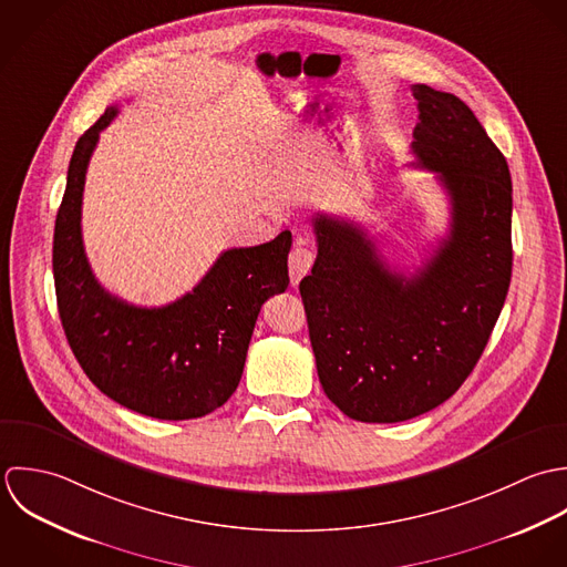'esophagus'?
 <instances>
[{"label": "esophagus", "mask_w": 567, "mask_h": 567, "mask_svg": "<svg viewBox=\"0 0 567 567\" xmlns=\"http://www.w3.org/2000/svg\"><path fill=\"white\" fill-rule=\"evenodd\" d=\"M316 254L305 247V245H296L289 254V276H291V285H298L313 267Z\"/></svg>", "instance_id": "obj_1"}]
</instances>
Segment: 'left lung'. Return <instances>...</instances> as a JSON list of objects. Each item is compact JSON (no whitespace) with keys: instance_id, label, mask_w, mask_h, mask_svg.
<instances>
[{"instance_id":"8db88e82","label":"left lung","mask_w":567,"mask_h":567,"mask_svg":"<svg viewBox=\"0 0 567 567\" xmlns=\"http://www.w3.org/2000/svg\"><path fill=\"white\" fill-rule=\"evenodd\" d=\"M412 92V166L436 173L450 197L447 238L405 278L363 227L318 215V258L300 282L320 383L361 423H399L445 403L491 338L513 271L506 157L457 96Z\"/></svg>"}]
</instances>
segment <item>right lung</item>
<instances>
[{
    "label": "right lung",
    "instance_id": "1",
    "mask_svg": "<svg viewBox=\"0 0 567 567\" xmlns=\"http://www.w3.org/2000/svg\"><path fill=\"white\" fill-rule=\"evenodd\" d=\"M110 107L76 142L56 215L52 269L65 338L90 381L115 403L162 421L199 419L236 390L265 300L289 285L291 231L224 251L179 300L146 309L105 291L85 256L81 206Z\"/></svg>",
    "mask_w": 567,
    "mask_h": 567
}]
</instances>
